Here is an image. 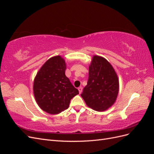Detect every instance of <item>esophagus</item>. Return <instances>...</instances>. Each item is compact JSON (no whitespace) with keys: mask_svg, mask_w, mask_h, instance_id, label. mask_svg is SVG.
Here are the masks:
<instances>
[{"mask_svg":"<svg viewBox=\"0 0 154 154\" xmlns=\"http://www.w3.org/2000/svg\"><path fill=\"white\" fill-rule=\"evenodd\" d=\"M78 91H79V93H80V94H81V93L82 92V90H83V88L82 87H78Z\"/></svg>","mask_w":154,"mask_h":154,"instance_id":"obj_1","label":"esophagus"}]
</instances>
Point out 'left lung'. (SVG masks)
Segmentation results:
<instances>
[{"label":"left lung","instance_id":"left-lung-1","mask_svg":"<svg viewBox=\"0 0 154 154\" xmlns=\"http://www.w3.org/2000/svg\"><path fill=\"white\" fill-rule=\"evenodd\" d=\"M118 92L119 79L113 67L103 57L94 55L81 94L86 105L96 111H105L115 103Z\"/></svg>","mask_w":154,"mask_h":154}]
</instances>
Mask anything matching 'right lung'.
Masks as SVG:
<instances>
[{
  "instance_id": "obj_1",
  "label": "right lung",
  "mask_w": 154,
  "mask_h": 154,
  "mask_svg": "<svg viewBox=\"0 0 154 154\" xmlns=\"http://www.w3.org/2000/svg\"><path fill=\"white\" fill-rule=\"evenodd\" d=\"M66 63L60 56L49 58L37 72L33 93L40 108L51 114L68 109L71 100L79 94L66 76Z\"/></svg>"
}]
</instances>
